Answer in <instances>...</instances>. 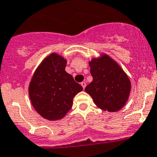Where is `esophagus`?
I'll use <instances>...</instances> for the list:
<instances>
[{
  "mask_svg": "<svg viewBox=\"0 0 157 157\" xmlns=\"http://www.w3.org/2000/svg\"><path fill=\"white\" fill-rule=\"evenodd\" d=\"M81 86H82L83 89H85V88H86V82H82L81 83Z\"/></svg>",
  "mask_w": 157,
  "mask_h": 157,
  "instance_id": "1",
  "label": "esophagus"
}]
</instances>
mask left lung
I'll return each mask as SVG.
<instances>
[{
	"label": "left lung",
	"mask_w": 157,
	"mask_h": 157,
	"mask_svg": "<svg viewBox=\"0 0 157 157\" xmlns=\"http://www.w3.org/2000/svg\"><path fill=\"white\" fill-rule=\"evenodd\" d=\"M93 80L85 91L99 109L115 113L123 108L129 99L131 82L116 61L105 53L89 61Z\"/></svg>",
	"instance_id": "obj_1"
}]
</instances>
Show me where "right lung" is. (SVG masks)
<instances>
[{
  "mask_svg": "<svg viewBox=\"0 0 157 157\" xmlns=\"http://www.w3.org/2000/svg\"><path fill=\"white\" fill-rule=\"evenodd\" d=\"M67 59L53 52L46 56L35 71L28 95L35 111L50 121L63 119L72 106L73 98L83 90L65 71Z\"/></svg>",
  "mask_w": 157,
  "mask_h": 157,
  "instance_id": "right-lung-1",
  "label": "right lung"
}]
</instances>
